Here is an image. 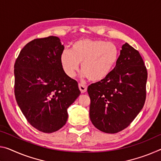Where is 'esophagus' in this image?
I'll return each instance as SVG.
<instances>
[{"instance_id": "34e87169", "label": "esophagus", "mask_w": 161, "mask_h": 161, "mask_svg": "<svg viewBox=\"0 0 161 161\" xmlns=\"http://www.w3.org/2000/svg\"><path fill=\"white\" fill-rule=\"evenodd\" d=\"M79 88H80V90L81 91V93H85L86 92V90H87L86 86L81 85V84H79Z\"/></svg>"}]
</instances>
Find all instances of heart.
<instances>
[{
  "instance_id": "obj_1",
  "label": "heart",
  "mask_w": 161,
  "mask_h": 161,
  "mask_svg": "<svg viewBox=\"0 0 161 161\" xmlns=\"http://www.w3.org/2000/svg\"><path fill=\"white\" fill-rule=\"evenodd\" d=\"M117 60L116 46L103 40H79L73 44L72 52L64 50L61 54L62 68L68 76L74 77L81 64L82 76L92 81H100L108 77Z\"/></svg>"
}]
</instances>
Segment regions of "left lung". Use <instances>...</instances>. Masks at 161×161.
<instances>
[{"mask_svg":"<svg viewBox=\"0 0 161 161\" xmlns=\"http://www.w3.org/2000/svg\"><path fill=\"white\" fill-rule=\"evenodd\" d=\"M147 78L141 56L125 43L110 75L88 86L94 126L106 133H117L128 127L144 106Z\"/></svg>","mask_w":161,"mask_h":161,"instance_id":"1","label":"left lung"}]
</instances>
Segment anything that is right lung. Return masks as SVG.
I'll return each instance as SVG.
<instances>
[{
	"label": "right lung",
	"instance_id": "1",
	"mask_svg": "<svg viewBox=\"0 0 161 161\" xmlns=\"http://www.w3.org/2000/svg\"><path fill=\"white\" fill-rule=\"evenodd\" d=\"M64 48L57 36L34 39L22 48L14 65L18 105L28 122L46 133L64 125L68 108L81 93L77 81L62 68Z\"/></svg>",
	"mask_w": 161,
	"mask_h": 161
}]
</instances>
